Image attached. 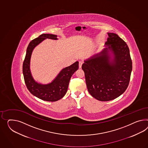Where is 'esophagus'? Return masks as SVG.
Here are the masks:
<instances>
[{
	"mask_svg": "<svg viewBox=\"0 0 148 148\" xmlns=\"http://www.w3.org/2000/svg\"><path fill=\"white\" fill-rule=\"evenodd\" d=\"M83 64V62H82V61H80L79 62V68H82V66Z\"/></svg>",
	"mask_w": 148,
	"mask_h": 148,
	"instance_id": "obj_1",
	"label": "esophagus"
}]
</instances>
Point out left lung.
<instances>
[{"label":"left lung","mask_w":148,"mask_h":148,"mask_svg":"<svg viewBox=\"0 0 148 148\" xmlns=\"http://www.w3.org/2000/svg\"><path fill=\"white\" fill-rule=\"evenodd\" d=\"M107 34L106 48L85 60L82 65L88 92L101 101L113 100L123 94L132 71L127 43L116 34Z\"/></svg>","instance_id":"1"}]
</instances>
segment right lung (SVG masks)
Wrapping results in <instances>:
<instances>
[{
  "label": "right lung",
  "instance_id": "1",
  "mask_svg": "<svg viewBox=\"0 0 148 148\" xmlns=\"http://www.w3.org/2000/svg\"><path fill=\"white\" fill-rule=\"evenodd\" d=\"M57 35L43 34L30 41L27 47L26 55L23 63V71L25 82L28 90L37 98L47 101H56L62 98L66 94L69 84L72 75L78 69V61L63 68L56 77L49 84L38 83L34 80L30 70V58L36 46L47 38L57 40Z\"/></svg>",
  "mask_w": 148,
  "mask_h": 148
}]
</instances>
